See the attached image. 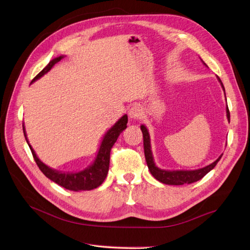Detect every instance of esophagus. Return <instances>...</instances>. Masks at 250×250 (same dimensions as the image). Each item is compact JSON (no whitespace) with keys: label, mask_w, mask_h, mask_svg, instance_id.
<instances>
[{"label":"esophagus","mask_w":250,"mask_h":250,"mask_svg":"<svg viewBox=\"0 0 250 250\" xmlns=\"http://www.w3.org/2000/svg\"><path fill=\"white\" fill-rule=\"evenodd\" d=\"M143 114V111H142V108H141L140 106H133L131 109L128 110V117L133 119V121H136V119H139L141 118V116H142Z\"/></svg>","instance_id":"obj_1"}]
</instances>
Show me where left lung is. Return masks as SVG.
Masks as SVG:
<instances>
[{"mask_svg":"<svg viewBox=\"0 0 250 250\" xmlns=\"http://www.w3.org/2000/svg\"><path fill=\"white\" fill-rule=\"evenodd\" d=\"M202 61V60H201ZM202 63L205 65L206 67H208V65H206L203 61ZM218 81L220 82L222 88L225 92V88H224V84L222 83V81L220 80L219 77ZM226 96V94H225ZM227 101V99H226ZM226 112H227V118L228 121L230 123V111H229V108H226ZM141 131L143 133V140H144V153H145V158H146V162H147V166L148 168L151 172V175L153 176L157 181H159L162 184H167V185H184V184H191L194 182H197L200 179H202L206 173H208L215 166L218 164L219 160L222 158L223 154H221L219 156V158L216 159L215 161H213L212 164L206 166L202 168H198V169H161L159 168L154 162V157L153 154H152V150H151V141H150V135L147 127L142 125H141Z\"/></svg>","mask_w":250,"mask_h":250,"instance_id":"1","label":"left lung"}]
</instances>
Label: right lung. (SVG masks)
<instances>
[{"label": "right lung", "mask_w": 250, "mask_h": 250, "mask_svg": "<svg viewBox=\"0 0 250 250\" xmlns=\"http://www.w3.org/2000/svg\"><path fill=\"white\" fill-rule=\"evenodd\" d=\"M63 57L64 56L61 55L59 57H56L53 60H51L47 66L42 69L34 80L31 81L30 83H35L36 81L41 79L42 75L46 74L48 71H50L54 65H55L57 62H59ZM126 124H127V115L125 114L123 117L119 118L118 121L109 129H108L107 133L104 135L100 148L98 150V153H97L92 164L83 170L72 171V172L54 169L48 167L47 165H45L42 161H41L40 158L37 156L35 150L32 149V147L28 142L24 123L22 125V127H23L25 140L31 150L32 156H34L37 165L39 168L42 170V172L44 173L48 179H50L54 183L58 184V185H60L61 187L70 191L79 192V191L93 190L97 187H99L104 182V180L107 177L108 169H109L110 150L114 145V143L116 142L118 136L121 135V133L124 131V129L126 128Z\"/></svg>", "instance_id": "1"}]
</instances>
